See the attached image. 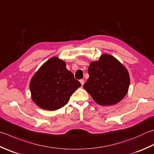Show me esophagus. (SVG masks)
<instances>
[{
  "label": "esophagus",
  "instance_id": "obj_1",
  "mask_svg": "<svg viewBox=\"0 0 154 154\" xmlns=\"http://www.w3.org/2000/svg\"><path fill=\"white\" fill-rule=\"evenodd\" d=\"M80 83L81 84V85H83L84 83H85V81H84V79H81L80 80Z\"/></svg>",
  "mask_w": 154,
  "mask_h": 154
}]
</instances>
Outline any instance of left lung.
Instances as JSON below:
<instances>
[{"mask_svg":"<svg viewBox=\"0 0 154 154\" xmlns=\"http://www.w3.org/2000/svg\"><path fill=\"white\" fill-rule=\"evenodd\" d=\"M89 79L83 87L96 103L111 105L127 94L129 86L128 71L118 60L107 54L90 63Z\"/></svg>","mask_w":154,"mask_h":154,"instance_id":"obj_1","label":"left lung"}]
</instances>
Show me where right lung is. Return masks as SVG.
Wrapping results in <instances>:
<instances>
[{
    "instance_id": "add662e5",
    "label": "right lung",
    "mask_w": 154,
    "mask_h": 154,
    "mask_svg": "<svg viewBox=\"0 0 154 154\" xmlns=\"http://www.w3.org/2000/svg\"><path fill=\"white\" fill-rule=\"evenodd\" d=\"M81 85L64 61L52 57L32 77L30 90L33 101L39 107L55 111L65 106Z\"/></svg>"
}]
</instances>
